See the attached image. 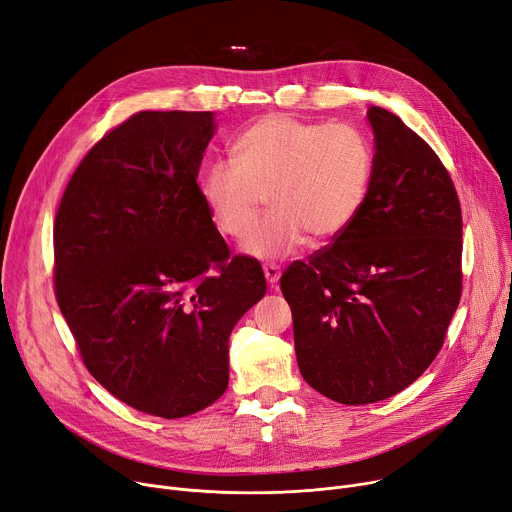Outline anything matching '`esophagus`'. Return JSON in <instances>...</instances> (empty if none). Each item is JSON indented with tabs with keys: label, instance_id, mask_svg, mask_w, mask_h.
Instances as JSON below:
<instances>
[{
	"label": "esophagus",
	"instance_id": "obj_1",
	"mask_svg": "<svg viewBox=\"0 0 512 512\" xmlns=\"http://www.w3.org/2000/svg\"><path fill=\"white\" fill-rule=\"evenodd\" d=\"M262 268H264V277H266V281H268L270 285H275V283L281 279V268H279V264L268 262V264H264Z\"/></svg>",
	"mask_w": 512,
	"mask_h": 512
}]
</instances>
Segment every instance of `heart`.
Segmentation results:
<instances>
[{
    "label": "heart",
    "mask_w": 512,
    "mask_h": 512,
    "mask_svg": "<svg viewBox=\"0 0 512 512\" xmlns=\"http://www.w3.org/2000/svg\"><path fill=\"white\" fill-rule=\"evenodd\" d=\"M233 161L204 171L202 196L219 229L246 237L266 194L273 204L244 250L281 258L304 244L343 233L362 210L372 184V146L351 124L306 122L285 113L256 119L231 144Z\"/></svg>",
    "instance_id": "heart-1"
}]
</instances>
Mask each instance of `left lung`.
I'll return each mask as SVG.
<instances>
[{"label": "left lung", "instance_id": "1", "mask_svg": "<svg viewBox=\"0 0 512 512\" xmlns=\"http://www.w3.org/2000/svg\"><path fill=\"white\" fill-rule=\"evenodd\" d=\"M368 122L376 153L362 210L281 277L299 372L343 405L388 399L422 376L463 289L453 179L395 113L370 107Z\"/></svg>", "mask_w": 512, "mask_h": 512}]
</instances>
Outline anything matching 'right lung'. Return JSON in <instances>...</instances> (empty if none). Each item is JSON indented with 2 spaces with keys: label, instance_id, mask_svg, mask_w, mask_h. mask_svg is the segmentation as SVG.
I'll list each match as a JSON object with an SVG mask.
<instances>
[{
  "label": "right lung",
  "instance_id": "right-lung-1",
  "mask_svg": "<svg viewBox=\"0 0 512 512\" xmlns=\"http://www.w3.org/2000/svg\"><path fill=\"white\" fill-rule=\"evenodd\" d=\"M213 134L210 111L134 113L80 161L53 225L57 306L86 370L165 419L225 393L231 330L266 293L196 182Z\"/></svg>",
  "mask_w": 512,
  "mask_h": 512
}]
</instances>
